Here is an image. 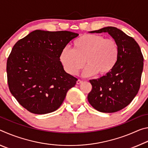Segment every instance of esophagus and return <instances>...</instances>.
<instances>
[{
  "instance_id": "obj_1",
  "label": "esophagus",
  "mask_w": 148,
  "mask_h": 148,
  "mask_svg": "<svg viewBox=\"0 0 148 148\" xmlns=\"http://www.w3.org/2000/svg\"><path fill=\"white\" fill-rule=\"evenodd\" d=\"M82 83V80H80V79H78V80H77V81L76 82V84H77V85L81 84Z\"/></svg>"
}]
</instances>
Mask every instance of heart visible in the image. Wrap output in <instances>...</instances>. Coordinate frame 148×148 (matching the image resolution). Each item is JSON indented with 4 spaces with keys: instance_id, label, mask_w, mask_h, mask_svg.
<instances>
[{
    "instance_id": "obj_1",
    "label": "heart",
    "mask_w": 148,
    "mask_h": 148,
    "mask_svg": "<svg viewBox=\"0 0 148 148\" xmlns=\"http://www.w3.org/2000/svg\"><path fill=\"white\" fill-rule=\"evenodd\" d=\"M119 56V46L113 38H105L95 34H84L75 40L73 49L65 47L59 59L67 73L74 75L87 65L84 76L97 74L103 76L109 74Z\"/></svg>"
}]
</instances>
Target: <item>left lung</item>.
<instances>
[{
	"label": "left lung",
	"instance_id": "1",
	"mask_svg": "<svg viewBox=\"0 0 148 148\" xmlns=\"http://www.w3.org/2000/svg\"><path fill=\"white\" fill-rule=\"evenodd\" d=\"M91 33L108 32L119 46V56L113 70L99 79L89 80L92 90L87 99L95 110L113 113L129 105L139 91L144 57L132 37L116 27H107Z\"/></svg>",
	"mask_w": 148,
	"mask_h": 148
}]
</instances>
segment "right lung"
<instances>
[{
    "label": "right lung",
    "mask_w": 148,
    "mask_h": 148,
    "mask_svg": "<svg viewBox=\"0 0 148 148\" xmlns=\"http://www.w3.org/2000/svg\"><path fill=\"white\" fill-rule=\"evenodd\" d=\"M78 34L36 30L14 45L7 60L10 91L29 112L45 114L61 106L77 79L64 71L60 53Z\"/></svg>",
    "instance_id": "right-lung-1"
}]
</instances>
